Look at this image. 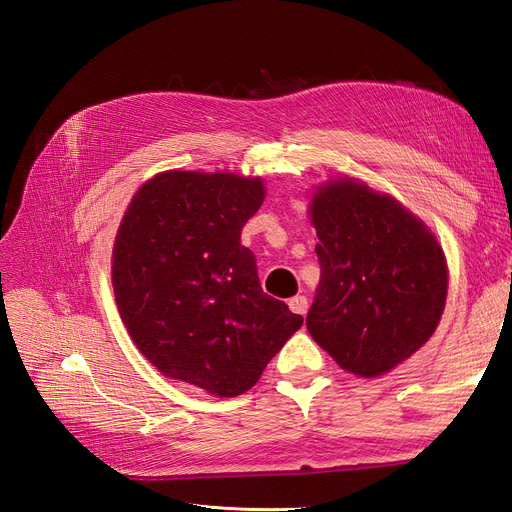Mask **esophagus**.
Masks as SVG:
<instances>
[{"label":"esophagus","instance_id":"34e87169","mask_svg":"<svg viewBox=\"0 0 512 512\" xmlns=\"http://www.w3.org/2000/svg\"><path fill=\"white\" fill-rule=\"evenodd\" d=\"M288 307L292 309L294 314H301V316H305V314H307V307H309L307 297H303V294H297V297L288 299Z\"/></svg>","mask_w":512,"mask_h":512}]
</instances>
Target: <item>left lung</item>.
Instances as JSON below:
<instances>
[{
	"label": "left lung",
	"mask_w": 512,
	"mask_h": 512,
	"mask_svg": "<svg viewBox=\"0 0 512 512\" xmlns=\"http://www.w3.org/2000/svg\"><path fill=\"white\" fill-rule=\"evenodd\" d=\"M320 284L307 331L339 367L380 376L436 331L446 260L436 237L397 200L339 179L312 200Z\"/></svg>",
	"instance_id": "obj_1"
}]
</instances>
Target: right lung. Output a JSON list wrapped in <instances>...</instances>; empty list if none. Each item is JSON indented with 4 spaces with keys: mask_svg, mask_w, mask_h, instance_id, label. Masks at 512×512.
I'll list each match as a JSON object with an SVG mask.
<instances>
[{
    "mask_svg": "<svg viewBox=\"0 0 512 512\" xmlns=\"http://www.w3.org/2000/svg\"><path fill=\"white\" fill-rule=\"evenodd\" d=\"M262 198L260 179L170 170L138 190L115 239V301L134 344L211 395L250 391L303 324L262 292L241 245Z\"/></svg>",
    "mask_w": 512,
    "mask_h": 512,
    "instance_id": "add662e5",
    "label": "right lung"
}]
</instances>
